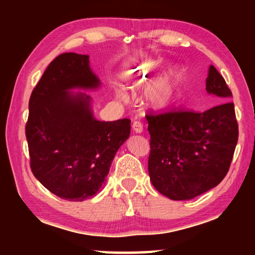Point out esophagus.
<instances>
[{"mask_svg": "<svg viewBox=\"0 0 255 255\" xmlns=\"http://www.w3.org/2000/svg\"><path fill=\"white\" fill-rule=\"evenodd\" d=\"M132 130L136 133H140L143 132V124L139 122H133L132 123Z\"/></svg>", "mask_w": 255, "mask_h": 255, "instance_id": "obj_1", "label": "esophagus"}]
</instances>
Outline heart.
Here are the masks:
<instances>
[{"instance_id": "1", "label": "heart", "mask_w": 255, "mask_h": 255, "mask_svg": "<svg viewBox=\"0 0 255 255\" xmlns=\"http://www.w3.org/2000/svg\"><path fill=\"white\" fill-rule=\"evenodd\" d=\"M156 65L155 64H143L135 70H131L125 74V79L131 89L140 88L147 84L152 79ZM185 73L182 68H174L166 75L159 77L147 86L144 93V102L149 109L163 110L170 107L178 98L182 89ZM116 96L124 100L126 92L123 89H116Z\"/></svg>"}]
</instances>
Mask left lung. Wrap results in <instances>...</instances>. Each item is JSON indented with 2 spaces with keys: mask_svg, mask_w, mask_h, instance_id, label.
Wrapping results in <instances>:
<instances>
[{
  "mask_svg": "<svg viewBox=\"0 0 255 255\" xmlns=\"http://www.w3.org/2000/svg\"><path fill=\"white\" fill-rule=\"evenodd\" d=\"M209 94L225 101L204 112L148 114V173L154 188L172 200H189L222 182L239 139L233 97L224 77L210 65Z\"/></svg>",
  "mask_w": 255,
  "mask_h": 255,
  "instance_id": "8db88e82",
  "label": "left lung"
}]
</instances>
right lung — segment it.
<instances>
[{
    "instance_id": "1",
    "label": "right lung",
    "mask_w": 255,
    "mask_h": 255,
    "mask_svg": "<svg viewBox=\"0 0 255 255\" xmlns=\"http://www.w3.org/2000/svg\"><path fill=\"white\" fill-rule=\"evenodd\" d=\"M99 86L89 56L65 53L49 64L30 97L25 125L30 167L62 199L83 201L96 195L130 133V120H97L91 98L70 92Z\"/></svg>"
}]
</instances>
